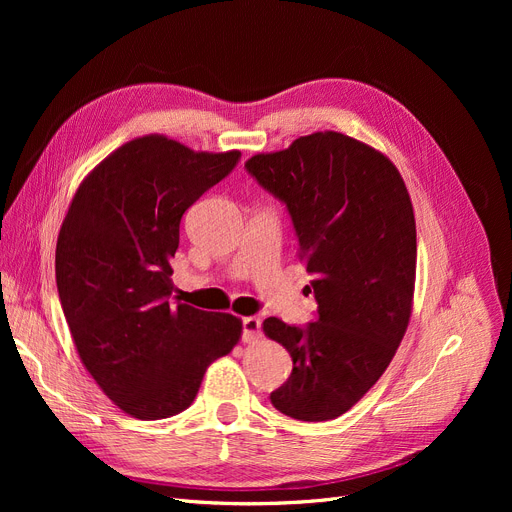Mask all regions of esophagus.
I'll use <instances>...</instances> for the list:
<instances>
[{
    "label": "esophagus",
    "instance_id": "esophagus-1",
    "mask_svg": "<svg viewBox=\"0 0 512 512\" xmlns=\"http://www.w3.org/2000/svg\"><path fill=\"white\" fill-rule=\"evenodd\" d=\"M261 338V319L259 317H245L242 319V340L257 342Z\"/></svg>",
    "mask_w": 512,
    "mask_h": 512
}]
</instances>
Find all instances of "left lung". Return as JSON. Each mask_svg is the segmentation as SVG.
Masks as SVG:
<instances>
[{"mask_svg":"<svg viewBox=\"0 0 512 512\" xmlns=\"http://www.w3.org/2000/svg\"><path fill=\"white\" fill-rule=\"evenodd\" d=\"M245 168L288 207L317 301L307 328L263 321L292 357L272 405L299 421L336 419L382 378L409 326L417 270L409 191L382 151L334 130L257 153Z\"/></svg>","mask_w":512,"mask_h":512,"instance_id":"1","label":"left lung"}]
</instances>
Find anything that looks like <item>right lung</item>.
Segmentation results:
<instances>
[{
	"instance_id": "right-lung-1",
	"label": "right lung",
	"mask_w": 512,
	"mask_h": 512,
	"mask_svg": "<svg viewBox=\"0 0 512 512\" xmlns=\"http://www.w3.org/2000/svg\"><path fill=\"white\" fill-rule=\"evenodd\" d=\"M238 159L145 134L107 155L70 201L56 247L62 309L80 361L130 417L191 407L207 367L240 340L232 313L170 301L182 213Z\"/></svg>"
}]
</instances>
